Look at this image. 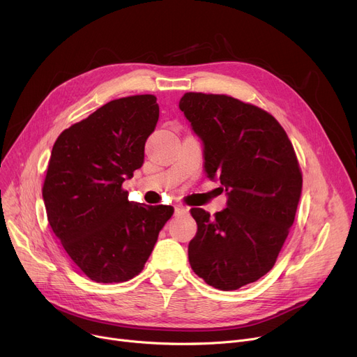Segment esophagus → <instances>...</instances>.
Returning <instances> with one entry per match:
<instances>
[{
	"instance_id": "34e87169",
	"label": "esophagus",
	"mask_w": 357,
	"mask_h": 357,
	"mask_svg": "<svg viewBox=\"0 0 357 357\" xmlns=\"http://www.w3.org/2000/svg\"><path fill=\"white\" fill-rule=\"evenodd\" d=\"M190 211L188 207H183V205H176L175 207V215H179V214H186Z\"/></svg>"
}]
</instances>
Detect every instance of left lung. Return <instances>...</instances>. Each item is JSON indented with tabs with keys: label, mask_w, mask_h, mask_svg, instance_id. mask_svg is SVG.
Wrapping results in <instances>:
<instances>
[{
	"label": "left lung",
	"mask_w": 357,
	"mask_h": 357,
	"mask_svg": "<svg viewBox=\"0 0 357 357\" xmlns=\"http://www.w3.org/2000/svg\"><path fill=\"white\" fill-rule=\"evenodd\" d=\"M179 109L202 143L205 175L227 194L215 217L191 208L190 265L208 285L238 289L273 268L294 224L303 191L294 147L266 111L233 97L188 92Z\"/></svg>",
	"instance_id": "1"
}]
</instances>
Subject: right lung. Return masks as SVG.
<instances>
[{
    "instance_id": "add662e5",
    "label": "right lung",
    "mask_w": 357,
    "mask_h": 357,
    "mask_svg": "<svg viewBox=\"0 0 357 357\" xmlns=\"http://www.w3.org/2000/svg\"><path fill=\"white\" fill-rule=\"evenodd\" d=\"M158 120L156 97L119 98L53 144L43 183L47 220L73 264L96 282L139 275L174 214L171 205L131 202L121 188L142 167Z\"/></svg>"
}]
</instances>
